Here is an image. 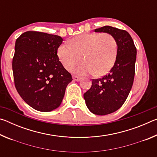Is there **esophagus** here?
Listing matches in <instances>:
<instances>
[{
  "label": "esophagus",
  "instance_id": "34e87169",
  "mask_svg": "<svg viewBox=\"0 0 157 157\" xmlns=\"http://www.w3.org/2000/svg\"><path fill=\"white\" fill-rule=\"evenodd\" d=\"M73 79L74 81H76V82H79L81 80V78H79V77H78V76H75V75L73 76Z\"/></svg>",
  "mask_w": 157,
  "mask_h": 157
}]
</instances>
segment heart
I'll use <instances>...</instances> for the list:
<instances>
[{
    "mask_svg": "<svg viewBox=\"0 0 157 157\" xmlns=\"http://www.w3.org/2000/svg\"><path fill=\"white\" fill-rule=\"evenodd\" d=\"M70 44L61 45L57 55L67 70L77 64L84 55V64L71 70L78 75H105L116 61L118 45L115 37L109 33H83L73 38Z\"/></svg>",
    "mask_w": 157,
    "mask_h": 157,
    "instance_id": "1",
    "label": "heart"
}]
</instances>
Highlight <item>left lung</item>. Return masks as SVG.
Here are the masks:
<instances>
[{
	"instance_id": "left-lung-1",
	"label": "left lung",
	"mask_w": 157,
	"mask_h": 157,
	"mask_svg": "<svg viewBox=\"0 0 157 157\" xmlns=\"http://www.w3.org/2000/svg\"><path fill=\"white\" fill-rule=\"evenodd\" d=\"M94 31L112 34L118 45L116 61L109 73L102 78L92 79L91 89L84 94L90 111L103 116L120 109L131 91L135 74L136 48L132 36L125 30L106 25Z\"/></svg>"
}]
</instances>
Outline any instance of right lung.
<instances>
[{"label":"right lung","mask_w":157,"mask_h":157,"mask_svg":"<svg viewBox=\"0 0 157 157\" xmlns=\"http://www.w3.org/2000/svg\"><path fill=\"white\" fill-rule=\"evenodd\" d=\"M62 37L41 32L23 33L15 43L12 70L15 87L35 110L51 111L59 107L72 76L57 56Z\"/></svg>","instance_id":"1"}]
</instances>
